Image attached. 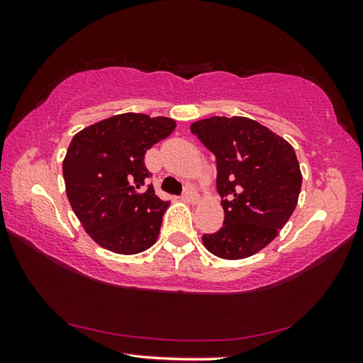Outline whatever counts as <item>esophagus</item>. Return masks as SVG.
<instances>
[{
  "label": "esophagus",
  "mask_w": 363,
  "mask_h": 363,
  "mask_svg": "<svg viewBox=\"0 0 363 363\" xmlns=\"http://www.w3.org/2000/svg\"><path fill=\"white\" fill-rule=\"evenodd\" d=\"M182 199L184 200H189V201H195L196 199H199V194H196V190L194 187H186L184 189L182 192Z\"/></svg>",
  "instance_id": "1"
}]
</instances>
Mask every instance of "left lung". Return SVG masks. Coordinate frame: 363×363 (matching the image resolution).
Instances as JSON below:
<instances>
[{"instance_id": "left-lung-1", "label": "left lung", "mask_w": 363, "mask_h": 363, "mask_svg": "<svg viewBox=\"0 0 363 363\" xmlns=\"http://www.w3.org/2000/svg\"><path fill=\"white\" fill-rule=\"evenodd\" d=\"M216 157L224 224L205 233L208 251L223 259L253 256L277 237L298 203L303 176L293 147L245 116H213L190 126Z\"/></svg>"}]
</instances>
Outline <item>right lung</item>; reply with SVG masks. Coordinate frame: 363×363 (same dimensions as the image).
<instances>
[{
    "label": "right lung",
    "mask_w": 363,
    "mask_h": 363,
    "mask_svg": "<svg viewBox=\"0 0 363 363\" xmlns=\"http://www.w3.org/2000/svg\"><path fill=\"white\" fill-rule=\"evenodd\" d=\"M174 128V120L164 116L123 113L72 139L62 164L67 196L102 248L136 255L155 243L169 201L155 195L144 157Z\"/></svg>",
    "instance_id": "right-lung-1"
}]
</instances>
